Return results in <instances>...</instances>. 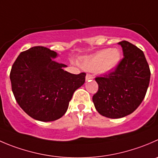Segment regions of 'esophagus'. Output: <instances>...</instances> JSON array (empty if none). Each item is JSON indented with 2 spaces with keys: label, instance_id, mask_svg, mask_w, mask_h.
Instances as JSON below:
<instances>
[{
  "label": "esophagus",
  "instance_id": "esophagus-1",
  "mask_svg": "<svg viewBox=\"0 0 158 158\" xmlns=\"http://www.w3.org/2000/svg\"><path fill=\"white\" fill-rule=\"evenodd\" d=\"M93 79V76H92L91 74H89V73H87L86 76H85V79L87 80H89V79Z\"/></svg>",
  "mask_w": 158,
  "mask_h": 158
}]
</instances>
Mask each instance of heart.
<instances>
[{"instance_id":"heart-1","label":"heart","mask_w":158,"mask_h":158,"mask_svg":"<svg viewBox=\"0 0 158 158\" xmlns=\"http://www.w3.org/2000/svg\"><path fill=\"white\" fill-rule=\"evenodd\" d=\"M120 59L121 54L117 48H106L84 58L80 61V65L89 71L106 73L116 68Z\"/></svg>"}]
</instances>
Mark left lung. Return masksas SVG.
Wrapping results in <instances>:
<instances>
[{"mask_svg":"<svg viewBox=\"0 0 158 158\" xmlns=\"http://www.w3.org/2000/svg\"><path fill=\"white\" fill-rule=\"evenodd\" d=\"M119 44L123 58L113 72L95 78L99 88L93 96L98 113L113 119L127 116L140 106L151 78L143 51L127 41Z\"/></svg>","mask_w":158,"mask_h":158,"instance_id":"1","label":"left lung"}]
</instances>
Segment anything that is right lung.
I'll return each mask as SVG.
<instances>
[{"mask_svg":"<svg viewBox=\"0 0 158 158\" xmlns=\"http://www.w3.org/2000/svg\"><path fill=\"white\" fill-rule=\"evenodd\" d=\"M56 52L35 46L20 53L10 73L15 99L28 116L43 122L53 121L66 112L74 92L82 85L85 73L72 74L52 58Z\"/></svg>","mask_w":158,"mask_h":158,"instance_id":"obj_1","label":"right lung"}]
</instances>
